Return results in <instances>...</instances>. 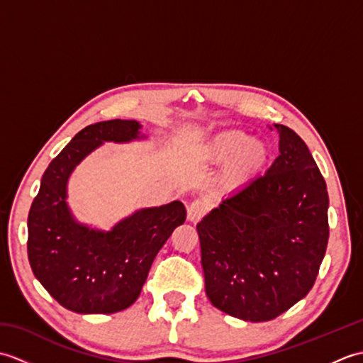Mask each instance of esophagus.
<instances>
[{
	"label": "esophagus",
	"instance_id": "obj_1",
	"mask_svg": "<svg viewBox=\"0 0 363 363\" xmlns=\"http://www.w3.org/2000/svg\"><path fill=\"white\" fill-rule=\"evenodd\" d=\"M206 209H207V206H206L203 199H195V201H191L187 206V218L190 221L201 220L203 215L206 213Z\"/></svg>",
	"mask_w": 363,
	"mask_h": 363
}]
</instances>
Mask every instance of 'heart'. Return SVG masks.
<instances>
[{"instance_id": "1", "label": "heart", "mask_w": 363, "mask_h": 363, "mask_svg": "<svg viewBox=\"0 0 363 363\" xmlns=\"http://www.w3.org/2000/svg\"><path fill=\"white\" fill-rule=\"evenodd\" d=\"M238 152L234 165L228 172V182L238 184L254 169L259 168L267 157L265 145L259 140H250V137L240 130H226L215 135L207 152L215 159H228Z\"/></svg>"}]
</instances>
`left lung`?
I'll list each match as a JSON object with an SVG mask.
<instances>
[{"label":"left lung","mask_w":363,"mask_h":363,"mask_svg":"<svg viewBox=\"0 0 363 363\" xmlns=\"http://www.w3.org/2000/svg\"><path fill=\"white\" fill-rule=\"evenodd\" d=\"M279 156L196 225L211 303L245 321H268L313 287L329 223L326 182L303 138L284 125Z\"/></svg>","instance_id":"obj_1"}]
</instances>
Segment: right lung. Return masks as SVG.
<instances>
[{
  "mask_svg": "<svg viewBox=\"0 0 363 363\" xmlns=\"http://www.w3.org/2000/svg\"><path fill=\"white\" fill-rule=\"evenodd\" d=\"M135 120L99 121L79 130L45 169L28 215V257L33 273L65 309L115 313L142 291L154 257L186 221L179 201L142 209L109 233L76 223L67 206L74 167L103 142L138 138Z\"/></svg>",
  "mask_w": 363,
  "mask_h": 363,
  "instance_id": "right-lung-1",
  "label": "right lung"
}]
</instances>
